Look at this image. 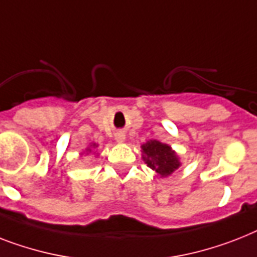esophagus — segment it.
<instances>
[{
	"instance_id": "obj_1",
	"label": "esophagus",
	"mask_w": 257,
	"mask_h": 257,
	"mask_svg": "<svg viewBox=\"0 0 257 257\" xmlns=\"http://www.w3.org/2000/svg\"><path fill=\"white\" fill-rule=\"evenodd\" d=\"M114 140H116L118 144H122L125 141V135L122 132L116 133V136H114Z\"/></svg>"
}]
</instances>
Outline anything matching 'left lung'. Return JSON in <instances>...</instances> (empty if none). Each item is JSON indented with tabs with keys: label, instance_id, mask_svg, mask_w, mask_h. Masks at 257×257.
<instances>
[{
	"label": "left lung",
	"instance_id": "1",
	"mask_svg": "<svg viewBox=\"0 0 257 257\" xmlns=\"http://www.w3.org/2000/svg\"><path fill=\"white\" fill-rule=\"evenodd\" d=\"M143 160L148 168L157 173L160 178L172 176L177 169L182 165L177 152L168 144L158 140H149L141 145Z\"/></svg>",
	"mask_w": 257,
	"mask_h": 257
}]
</instances>
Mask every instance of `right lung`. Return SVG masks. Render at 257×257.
<instances>
[{"label": "right lung", "instance_id": "1", "mask_svg": "<svg viewBox=\"0 0 257 257\" xmlns=\"http://www.w3.org/2000/svg\"><path fill=\"white\" fill-rule=\"evenodd\" d=\"M97 147H99V145H97L96 143H91V144H89V147L85 148V150L81 154H85V156H87V154H91V153L96 154V148H97ZM96 156H97V154H96Z\"/></svg>", "mask_w": 257, "mask_h": 257}]
</instances>
